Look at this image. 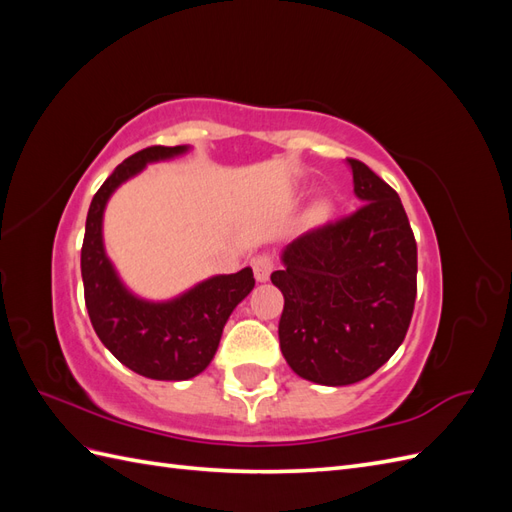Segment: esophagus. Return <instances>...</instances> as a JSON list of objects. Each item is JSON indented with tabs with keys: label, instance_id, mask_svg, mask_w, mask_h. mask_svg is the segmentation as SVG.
I'll return each instance as SVG.
<instances>
[{
	"label": "esophagus",
	"instance_id": "34e87169",
	"mask_svg": "<svg viewBox=\"0 0 512 512\" xmlns=\"http://www.w3.org/2000/svg\"><path fill=\"white\" fill-rule=\"evenodd\" d=\"M252 269H254V275L258 282H267L271 271L275 269V260L271 254H258L254 260H252Z\"/></svg>",
	"mask_w": 512,
	"mask_h": 512
}]
</instances>
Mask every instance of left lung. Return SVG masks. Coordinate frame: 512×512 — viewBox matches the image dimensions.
Segmentation results:
<instances>
[{"instance_id": "1", "label": "left lung", "mask_w": 512, "mask_h": 512, "mask_svg": "<svg viewBox=\"0 0 512 512\" xmlns=\"http://www.w3.org/2000/svg\"><path fill=\"white\" fill-rule=\"evenodd\" d=\"M361 207L307 230L271 282L284 294L280 348L294 374L327 386L374 374L404 342L416 301V241L397 192L348 158Z\"/></svg>"}]
</instances>
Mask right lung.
Masks as SVG:
<instances>
[{"instance_id": "1", "label": "right lung", "mask_w": 512, "mask_h": 512, "mask_svg": "<svg viewBox=\"0 0 512 512\" xmlns=\"http://www.w3.org/2000/svg\"><path fill=\"white\" fill-rule=\"evenodd\" d=\"M185 147L151 145L123 160L91 200L81 247L85 305L100 342L115 359L151 380H188L203 371L218 350L228 316L254 288L250 267L218 275L168 303H147L121 286L104 254L102 211L119 183L147 162L183 153Z\"/></svg>"}]
</instances>
